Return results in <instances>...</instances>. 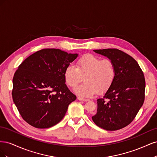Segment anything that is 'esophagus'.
Wrapping results in <instances>:
<instances>
[{
    "label": "esophagus",
    "instance_id": "34e87169",
    "mask_svg": "<svg viewBox=\"0 0 157 157\" xmlns=\"http://www.w3.org/2000/svg\"><path fill=\"white\" fill-rule=\"evenodd\" d=\"M77 99H78L79 101H88V99H84V98H80V97H78Z\"/></svg>",
    "mask_w": 157,
    "mask_h": 157
}]
</instances>
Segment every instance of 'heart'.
<instances>
[{"instance_id":"b5f03b06","label":"heart","mask_w":157,"mask_h":157,"mask_svg":"<svg viewBox=\"0 0 157 157\" xmlns=\"http://www.w3.org/2000/svg\"><path fill=\"white\" fill-rule=\"evenodd\" d=\"M116 71L113 62L109 59H101L92 54L84 55L73 65H68L64 72L66 83L75 88L84 78L85 82L75 90L78 96L83 98L92 96L96 91H107L115 78Z\"/></svg>"}]
</instances>
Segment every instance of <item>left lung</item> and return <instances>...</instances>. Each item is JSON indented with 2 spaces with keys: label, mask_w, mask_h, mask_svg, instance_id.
Masks as SVG:
<instances>
[{
  "label": "left lung",
  "mask_w": 157,
  "mask_h": 157,
  "mask_svg": "<svg viewBox=\"0 0 157 157\" xmlns=\"http://www.w3.org/2000/svg\"><path fill=\"white\" fill-rule=\"evenodd\" d=\"M111 60L115 78L103 98L97 99L94 122L104 130L114 131L130 124L145 99V80L137 61L124 52L115 48L94 50Z\"/></svg>",
  "instance_id": "obj_1"
}]
</instances>
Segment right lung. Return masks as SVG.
<instances>
[{
  "mask_svg": "<svg viewBox=\"0 0 157 157\" xmlns=\"http://www.w3.org/2000/svg\"><path fill=\"white\" fill-rule=\"evenodd\" d=\"M78 55L43 49L19 66L13 78L12 98L28 124L48 128L62 120L69 105L77 98L65 84L64 72Z\"/></svg>",
  "mask_w": 157,
  "mask_h": 157,
  "instance_id": "1",
  "label": "right lung"
}]
</instances>
